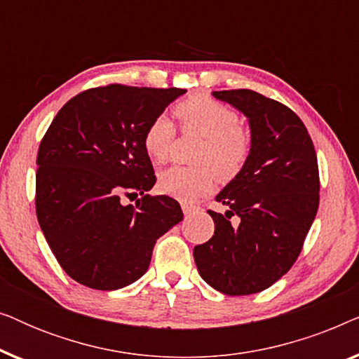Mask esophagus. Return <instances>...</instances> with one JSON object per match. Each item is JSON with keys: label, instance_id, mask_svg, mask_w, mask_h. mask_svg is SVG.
<instances>
[{"label": "esophagus", "instance_id": "esophagus-1", "mask_svg": "<svg viewBox=\"0 0 359 359\" xmlns=\"http://www.w3.org/2000/svg\"><path fill=\"white\" fill-rule=\"evenodd\" d=\"M183 212H184V215H186V217H189V215L194 212V208H193V205L183 204Z\"/></svg>", "mask_w": 359, "mask_h": 359}]
</instances>
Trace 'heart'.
I'll list each match as a JSON object with an SVG mask.
<instances>
[{
  "label": "heart",
  "mask_w": 359,
  "mask_h": 359,
  "mask_svg": "<svg viewBox=\"0 0 359 359\" xmlns=\"http://www.w3.org/2000/svg\"><path fill=\"white\" fill-rule=\"evenodd\" d=\"M186 130L204 137L194 155L198 166H173L161 171L158 188L163 194L191 204L214 188V180L230 181L243 170L250 155V139L240 127L238 114L232 107L205 95H196L176 106ZM176 135L173 122L166 114L156 116L147 127L144 149L151 160H168Z\"/></svg>",
  "instance_id": "b5f03b06"
}]
</instances>
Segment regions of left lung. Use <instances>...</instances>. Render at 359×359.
<instances>
[{"label": "left lung", "mask_w": 359, "mask_h": 359, "mask_svg": "<svg viewBox=\"0 0 359 359\" xmlns=\"http://www.w3.org/2000/svg\"><path fill=\"white\" fill-rule=\"evenodd\" d=\"M250 126L243 170L215 196L225 214L208 210L212 238L194 247L201 278L227 296L264 291L301 253L318 209V166L306 126L281 102L252 90L212 91ZM238 215V226L229 217Z\"/></svg>", "instance_id": "8db88e82"}]
</instances>
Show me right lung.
Instances as JSON below:
<instances>
[{
    "mask_svg": "<svg viewBox=\"0 0 359 359\" xmlns=\"http://www.w3.org/2000/svg\"><path fill=\"white\" fill-rule=\"evenodd\" d=\"M181 88L109 85L83 91L58 111L37 154L36 212L68 276L100 291L135 283L161 235L183 220L178 201L147 193L155 173L147 127L184 95ZM122 195H142L136 208Z\"/></svg>",
    "mask_w": 359,
    "mask_h": 359,
    "instance_id": "1",
    "label": "right lung"
}]
</instances>
